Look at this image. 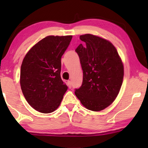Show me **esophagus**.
I'll return each mask as SVG.
<instances>
[{"label":"esophagus","instance_id":"1","mask_svg":"<svg viewBox=\"0 0 148 148\" xmlns=\"http://www.w3.org/2000/svg\"><path fill=\"white\" fill-rule=\"evenodd\" d=\"M67 86L69 88H72V83L71 81H68L67 82Z\"/></svg>","mask_w":148,"mask_h":148}]
</instances>
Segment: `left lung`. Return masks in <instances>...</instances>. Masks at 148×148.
<instances>
[{
  "mask_svg": "<svg viewBox=\"0 0 148 148\" xmlns=\"http://www.w3.org/2000/svg\"><path fill=\"white\" fill-rule=\"evenodd\" d=\"M84 42L75 52L83 70L82 86L76 96L88 110L100 111L116 99L123 84V64L118 52L108 40L92 34L80 36Z\"/></svg>",
  "mask_w": 148,
  "mask_h": 148,
  "instance_id": "obj_1",
  "label": "left lung"
}]
</instances>
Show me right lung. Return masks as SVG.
<instances>
[{
	"label": "right lung",
	"mask_w": 148,
	"mask_h": 148,
	"mask_svg": "<svg viewBox=\"0 0 148 148\" xmlns=\"http://www.w3.org/2000/svg\"><path fill=\"white\" fill-rule=\"evenodd\" d=\"M71 39L72 36H48L23 58L20 73L22 92L28 104L40 112L55 110L67 90L60 77L61 57Z\"/></svg>",
	"instance_id": "1"
}]
</instances>
